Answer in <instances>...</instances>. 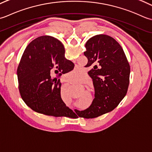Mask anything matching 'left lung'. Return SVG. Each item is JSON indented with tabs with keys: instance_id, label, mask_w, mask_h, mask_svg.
Returning a JSON list of instances; mask_svg holds the SVG:
<instances>
[{
	"instance_id": "obj_1",
	"label": "left lung",
	"mask_w": 152,
	"mask_h": 152,
	"mask_svg": "<svg viewBox=\"0 0 152 152\" xmlns=\"http://www.w3.org/2000/svg\"><path fill=\"white\" fill-rule=\"evenodd\" d=\"M84 52L88 59V72L94 87V99L89 107L79 111L78 115L95 118L118 106L127 92L130 66L123 48L115 39L97 35L86 42Z\"/></svg>"
}]
</instances>
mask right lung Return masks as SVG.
<instances>
[{
  "label": "right lung",
  "mask_w": 152,
  "mask_h": 152,
  "mask_svg": "<svg viewBox=\"0 0 152 152\" xmlns=\"http://www.w3.org/2000/svg\"><path fill=\"white\" fill-rule=\"evenodd\" d=\"M64 46L54 37L45 35L27 45L18 67V88L21 98L37 113L53 117L76 115L61 98L57 77L73 69L64 56Z\"/></svg>",
  "instance_id": "1"
}]
</instances>
